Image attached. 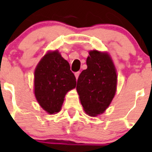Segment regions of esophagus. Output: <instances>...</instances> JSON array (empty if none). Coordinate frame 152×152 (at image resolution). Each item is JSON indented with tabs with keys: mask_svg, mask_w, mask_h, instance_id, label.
I'll use <instances>...</instances> for the list:
<instances>
[{
	"mask_svg": "<svg viewBox=\"0 0 152 152\" xmlns=\"http://www.w3.org/2000/svg\"><path fill=\"white\" fill-rule=\"evenodd\" d=\"M79 75H80V72H75V77H76V79L78 78L79 77Z\"/></svg>",
	"mask_w": 152,
	"mask_h": 152,
	"instance_id": "esophagus-1",
	"label": "esophagus"
}]
</instances>
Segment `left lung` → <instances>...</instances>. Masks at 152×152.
<instances>
[{
	"instance_id": "obj_1",
	"label": "left lung",
	"mask_w": 152,
	"mask_h": 152,
	"mask_svg": "<svg viewBox=\"0 0 152 152\" xmlns=\"http://www.w3.org/2000/svg\"><path fill=\"white\" fill-rule=\"evenodd\" d=\"M87 65L88 68L79 75L76 89L86 113L96 116L112 102L116 91L117 75L107 52L90 51Z\"/></svg>"
}]
</instances>
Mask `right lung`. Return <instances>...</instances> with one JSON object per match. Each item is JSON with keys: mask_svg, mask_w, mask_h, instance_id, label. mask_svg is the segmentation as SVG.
I'll list each match as a JSON object with an SVG mask.
<instances>
[{"mask_svg": "<svg viewBox=\"0 0 152 152\" xmlns=\"http://www.w3.org/2000/svg\"><path fill=\"white\" fill-rule=\"evenodd\" d=\"M34 74V94L39 104L48 113H57L61 110L65 94L76 87L69 63L57 50L48 52Z\"/></svg>", "mask_w": 152, "mask_h": 152, "instance_id": "right-lung-1", "label": "right lung"}]
</instances>
